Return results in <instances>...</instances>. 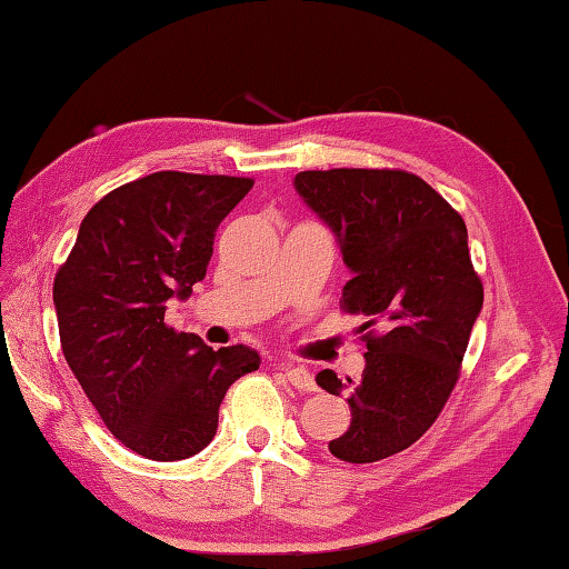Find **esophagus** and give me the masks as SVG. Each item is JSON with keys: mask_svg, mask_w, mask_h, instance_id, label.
<instances>
[{"mask_svg": "<svg viewBox=\"0 0 569 569\" xmlns=\"http://www.w3.org/2000/svg\"><path fill=\"white\" fill-rule=\"evenodd\" d=\"M281 371H283V377L288 379V383L296 387L298 391H313L316 389V381L311 377V371L303 369V366L281 363Z\"/></svg>", "mask_w": 569, "mask_h": 569, "instance_id": "esophagus-1", "label": "esophagus"}]
</instances>
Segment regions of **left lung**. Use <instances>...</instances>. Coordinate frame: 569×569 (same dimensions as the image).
<instances>
[{
	"mask_svg": "<svg viewBox=\"0 0 569 569\" xmlns=\"http://www.w3.org/2000/svg\"><path fill=\"white\" fill-rule=\"evenodd\" d=\"M293 188L336 236L351 281L341 303L363 313L366 366L349 383L351 423L329 451L351 465L411 447L459 379L485 288L471 268L467 226L439 192L403 170H306ZM316 383L341 397L331 369Z\"/></svg>",
	"mask_w": 569,
	"mask_h": 569,
	"instance_id": "obj_1",
	"label": "left lung"
}]
</instances>
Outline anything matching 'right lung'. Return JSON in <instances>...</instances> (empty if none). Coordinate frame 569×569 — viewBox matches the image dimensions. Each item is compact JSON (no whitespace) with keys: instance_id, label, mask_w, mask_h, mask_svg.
Here are the masks:
<instances>
[{"instance_id":"obj_1","label":"right lung","mask_w":569,"mask_h":569,"mask_svg":"<svg viewBox=\"0 0 569 569\" xmlns=\"http://www.w3.org/2000/svg\"><path fill=\"white\" fill-rule=\"evenodd\" d=\"M250 178L162 170L120 186L84 216L52 298L67 363L134 455L178 461L216 437L230 383L256 371L250 346L213 351L166 326V303L203 281L216 230Z\"/></svg>"}]
</instances>
